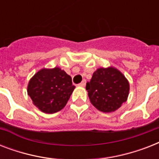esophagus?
Masks as SVG:
<instances>
[{
  "label": "esophagus",
  "instance_id": "34e87169",
  "mask_svg": "<svg viewBox=\"0 0 159 159\" xmlns=\"http://www.w3.org/2000/svg\"><path fill=\"white\" fill-rule=\"evenodd\" d=\"M85 85H86V80H83V81L80 83L79 86H81V87H85Z\"/></svg>",
  "mask_w": 159,
  "mask_h": 159
}]
</instances>
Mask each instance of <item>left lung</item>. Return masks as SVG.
I'll list each match as a JSON object with an SVG mask.
<instances>
[{
    "label": "left lung",
    "instance_id": "left-lung-1",
    "mask_svg": "<svg viewBox=\"0 0 159 159\" xmlns=\"http://www.w3.org/2000/svg\"><path fill=\"white\" fill-rule=\"evenodd\" d=\"M90 102L102 112H113L126 102L129 84L126 77L113 67H100L87 83Z\"/></svg>",
    "mask_w": 159,
    "mask_h": 159
}]
</instances>
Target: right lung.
<instances>
[{
  "instance_id": "obj_1",
  "label": "right lung",
  "mask_w": 159,
  "mask_h": 159,
  "mask_svg": "<svg viewBox=\"0 0 159 159\" xmlns=\"http://www.w3.org/2000/svg\"><path fill=\"white\" fill-rule=\"evenodd\" d=\"M74 88L72 77L63 70L43 68L30 80L27 92L36 107L44 113L53 114L66 106Z\"/></svg>"
}]
</instances>
